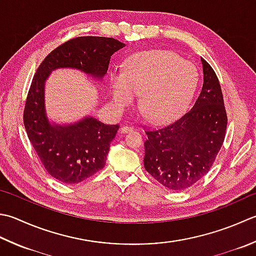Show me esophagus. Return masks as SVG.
<instances>
[{
    "mask_svg": "<svg viewBox=\"0 0 256 256\" xmlns=\"http://www.w3.org/2000/svg\"><path fill=\"white\" fill-rule=\"evenodd\" d=\"M120 131H121L122 133L132 132L133 131V128L132 126H128V125H123V126H121V128H120Z\"/></svg>",
    "mask_w": 256,
    "mask_h": 256,
    "instance_id": "obj_1",
    "label": "esophagus"
}]
</instances>
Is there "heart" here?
Returning <instances> with one entry per match:
<instances>
[{
  "mask_svg": "<svg viewBox=\"0 0 256 256\" xmlns=\"http://www.w3.org/2000/svg\"><path fill=\"white\" fill-rule=\"evenodd\" d=\"M198 72L192 63L166 50L133 54L124 71L110 73L108 88L118 108L128 106L138 93V108L150 121L160 122L178 113L195 88Z\"/></svg>",
  "mask_w": 256,
  "mask_h": 256,
  "instance_id": "1",
  "label": "heart"
}]
</instances>
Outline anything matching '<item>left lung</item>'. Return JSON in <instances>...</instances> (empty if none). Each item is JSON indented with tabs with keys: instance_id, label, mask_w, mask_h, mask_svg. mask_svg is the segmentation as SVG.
I'll use <instances>...</instances> for the list:
<instances>
[{
	"instance_id": "8db88e82",
	"label": "left lung",
	"mask_w": 256,
	"mask_h": 256,
	"mask_svg": "<svg viewBox=\"0 0 256 256\" xmlns=\"http://www.w3.org/2000/svg\"><path fill=\"white\" fill-rule=\"evenodd\" d=\"M196 101L172 123L148 130L144 168L172 191L192 186L206 174L222 148L228 116L218 78L204 58Z\"/></svg>"
}]
</instances>
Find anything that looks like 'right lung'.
<instances>
[{
  "instance_id": "1",
  "label": "right lung",
  "mask_w": 256,
  "mask_h": 256,
  "mask_svg": "<svg viewBox=\"0 0 256 256\" xmlns=\"http://www.w3.org/2000/svg\"><path fill=\"white\" fill-rule=\"evenodd\" d=\"M124 46L113 38H75L53 50L34 75L25 103L24 126L45 170L60 182L76 184L102 170L118 125L104 124L90 115L73 123L51 121L45 108L46 80L55 70L73 68L102 81L111 56Z\"/></svg>"
}]
</instances>
